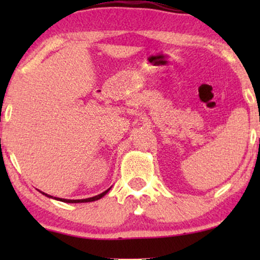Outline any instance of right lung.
<instances>
[{
    "label": "right lung",
    "mask_w": 260,
    "mask_h": 260,
    "mask_svg": "<svg viewBox=\"0 0 260 260\" xmlns=\"http://www.w3.org/2000/svg\"><path fill=\"white\" fill-rule=\"evenodd\" d=\"M111 189V187L109 188V189H106L105 191H103V193L95 195V197H92V198H87V199H81V200H69V199H61V198H55V197H51V195L44 193V191H40L41 194H44L45 197L47 198H52L54 199V200H58V201H62V202H69V204H79V202H92V201H95V200H99V199H102L104 195L108 193V191Z\"/></svg>",
    "instance_id": "right-lung-1"
}]
</instances>
